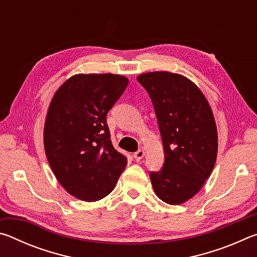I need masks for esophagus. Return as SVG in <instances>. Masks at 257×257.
Segmentation results:
<instances>
[{
  "mask_svg": "<svg viewBox=\"0 0 257 257\" xmlns=\"http://www.w3.org/2000/svg\"><path fill=\"white\" fill-rule=\"evenodd\" d=\"M144 155H145V151L144 150H138L136 153L134 154V158H135V160H136V161H141L143 158H144Z\"/></svg>",
  "mask_w": 257,
  "mask_h": 257,
  "instance_id": "obj_1",
  "label": "esophagus"
}]
</instances>
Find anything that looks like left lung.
I'll return each mask as SVG.
<instances>
[{
  "label": "left lung",
  "mask_w": 257,
  "mask_h": 257,
  "mask_svg": "<svg viewBox=\"0 0 257 257\" xmlns=\"http://www.w3.org/2000/svg\"><path fill=\"white\" fill-rule=\"evenodd\" d=\"M153 103L164 149V164L151 172L155 194L171 205L198 193L214 168L215 120L201 89L178 73L147 72L137 77Z\"/></svg>",
  "instance_id": "1"
}]
</instances>
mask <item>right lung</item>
<instances>
[{
  "mask_svg": "<svg viewBox=\"0 0 257 257\" xmlns=\"http://www.w3.org/2000/svg\"><path fill=\"white\" fill-rule=\"evenodd\" d=\"M120 75H76L56 90L44 125L45 153L56 179L72 196H107L127 165L112 145L106 114L127 88Z\"/></svg>",
  "mask_w": 257,
  "mask_h": 257,
  "instance_id": "add662e5",
  "label": "right lung"
}]
</instances>
